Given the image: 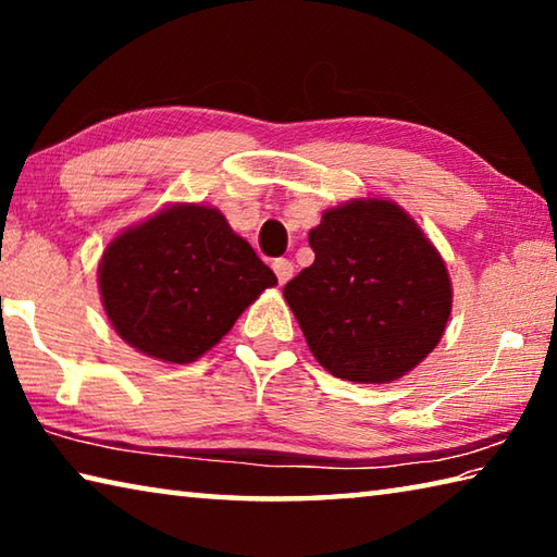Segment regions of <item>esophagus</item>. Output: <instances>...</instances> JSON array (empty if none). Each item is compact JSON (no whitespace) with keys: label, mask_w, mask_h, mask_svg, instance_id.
Masks as SVG:
<instances>
[{"label":"esophagus","mask_w":557,"mask_h":557,"mask_svg":"<svg viewBox=\"0 0 557 557\" xmlns=\"http://www.w3.org/2000/svg\"><path fill=\"white\" fill-rule=\"evenodd\" d=\"M272 270H275L280 285H285V282L292 277V272H295V265H292V262L285 258H277V260H272Z\"/></svg>","instance_id":"1"}]
</instances>
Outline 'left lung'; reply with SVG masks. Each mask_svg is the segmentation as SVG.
I'll list each match as a JSON object with an SVG mask.
<instances>
[{
	"label": "left lung",
	"mask_w": 557,
	"mask_h": 557,
	"mask_svg": "<svg viewBox=\"0 0 557 557\" xmlns=\"http://www.w3.org/2000/svg\"><path fill=\"white\" fill-rule=\"evenodd\" d=\"M314 262L282 295L309 351L336 379L391 383L445 334V260L398 203L354 199L309 231Z\"/></svg>",
	"instance_id": "8db88e82"
}]
</instances>
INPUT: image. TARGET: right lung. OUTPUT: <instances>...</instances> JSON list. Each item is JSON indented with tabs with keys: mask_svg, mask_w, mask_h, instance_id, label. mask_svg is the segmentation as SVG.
Wrapping results in <instances>:
<instances>
[{
	"mask_svg": "<svg viewBox=\"0 0 557 557\" xmlns=\"http://www.w3.org/2000/svg\"><path fill=\"white\" fill-rule=\"evenodd\" d=\"M98 285L120 338L159 361L191 363L277 277L219 209L172 203L108 245Z\"/></svg>",
	"mask_w": 557,
	"mask_h": 557,
	"instance_id": "1",
	"label": "right lung"
}]
</instances>
